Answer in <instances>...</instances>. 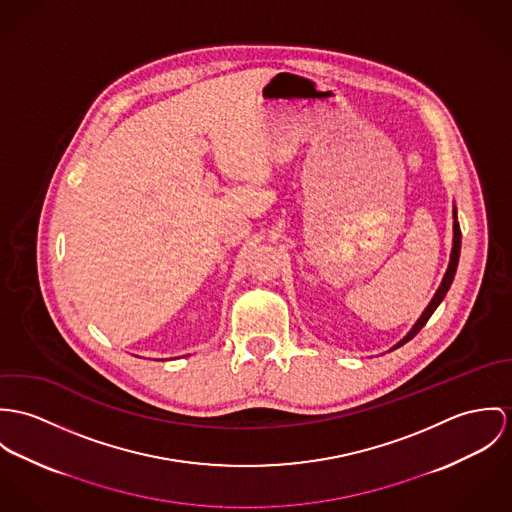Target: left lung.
<instances>
[{
	"label": "left lung",
	"instance_id": "1",
	"mask_svg": "<svg viewBox=\"0 0 512 512\" xmlns=\"http://www.w3.org/2000/svg\"><path fill=\"white\" fill-rule=\"evenodd\" d=\"M454 247H452V257H450V265H448V271H446V277H444V281L440 284V288H438V292L434 294V298H432V302L428 304V308L424 310V314L420 316V320L414 324V328L408 332V336L404 338L402 341H398L397 345H395V349L400 347V345H404L406 341L412 340L424 326H426V322L430 320V316L434 314V310L438 308V304L444 300V296H446V292H448V288H450V284L454 281L455 277V269H457V261H459V251H461V229H459V224H457V216H455L454 210Z\"/></svg>",
	"mask_w": 512,
	"mask_h": 512
}]
</instances>
